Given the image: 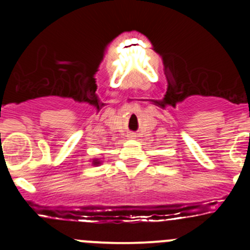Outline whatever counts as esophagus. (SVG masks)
Returning a JSON list of instances; mask_svg holds the SVG:
<instances>
[{
    "label": "esophagus",
    "mask_w": 250,
    "mask_h": 250,
    "mask_svg": "<svg viewBox=\"0 0 250 250\" xmlns=\"http://www.w3.org/2000/svg\"><path fill=\"white\" fill-rule=\"evenodd\" d=\"M127 138L128 139H135V138H137V135H135L134 133H129V134L127 135Z\"/></svg>",
    "instance_id": "1"
}]
</instances>
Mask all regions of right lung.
Returning a JSON list of instances; mask_svg holds the SVG:
<instances>
[{"label": "right lung", "instance_id": "obj_1", "mask_svg": "<svg viewBox=\"0 0 250 250\" xmlns=\"http://www.w3.org/2000/svg\"><path fill=\"white\" fill-rule=\"evenodd\" d=\"M92 163L94 166H98V165H100V163H102V161H100V160H93Z\"/></svg>", "mask_w": 250, "mask_h": 250}]
</instances>
